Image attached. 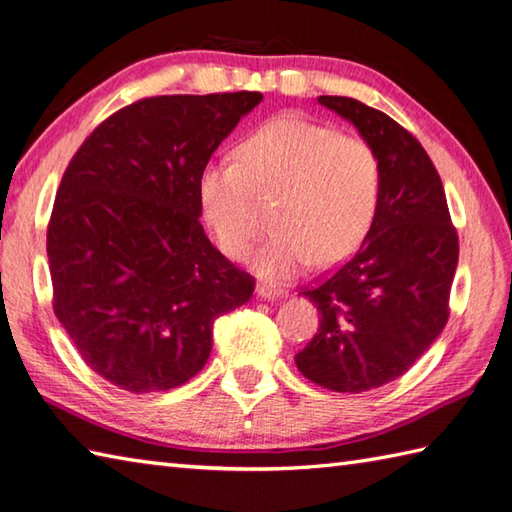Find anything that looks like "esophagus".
Wrapping results in <instances>:
<instances>
[{
    "label": "esophagus",
    "instance_id": "34e87169",
    "mask_svg": "<svg viewBox=\"0 0 512 512\" xmlns=\"http://www.w3.org/2000/svg\"><path fill=\"white\" fill-rule=\"evenodd\" d=\"M255 292H257L259 299H266V301H277V299L286 295L284 290L277 288V286H270V284H259Z\"/></svg>",
    "mask_w": 512,
    "mask_h": 512
}]
</instances>
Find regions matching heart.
I'll list each match as a JSON object with an SVG mask.
<instances>
[{
    "label": "heart",
    "instance_id": "heart-1",
    "mask_svg": "<svg viewBox=\"0 0 512 512\" xmlns=\"http://www.w3.org/2000/svg\"><path fill=\"white\" fill-rule=\"evenodd\" d=\"M239 160L204 165V220L228 257L244 259L257 233L255 191L275 195V231L257 248L255 273L279 284L314 264L332 266L363 242L378 211L383 167L372 143L281 114L248 134Z\"/></svg>",
    "mask_w": 512,
    "mask_h": 512
}]
</instances>
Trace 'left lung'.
<instances>
[{"mask_svg": "<svg viewBox=\"0 0 512 512\" xmlns=\"http://www.w3.org/2000/svg\"><path fill=\"white\" fill-rule=\"evenodd\" d=\"M319 103L372 143L383 189L354 257L301 292L317 306L321 325L295 363L312 383L361 394L405 374L438 339L460 246L442 180L418 140L356 99L319 96Z\"/></svg>", "mask_w": 512, "mask_h": 512, "instance_id": "left-lung-1", "label": "left lung"}]
</instances>
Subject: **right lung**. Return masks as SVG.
<instances>
[{
	"label": "right lung",
	"instance_id": "obj_1",
	"mask_svg": "<svg viewBox=\"0 0 512 512\" xmlns=\"http://www.w3.org/2000/svg\"><path fill=\"white\" fill-rule=\"evenodd\" d=\"M259 92L143 99L94 129L48 226L54 314L96 374L132 394L187 383L213 323L250 299L200 224L198 180Z\"/></svg>",
	"mask_w": 512,
	"mask_h": 512
}]
</instances>
